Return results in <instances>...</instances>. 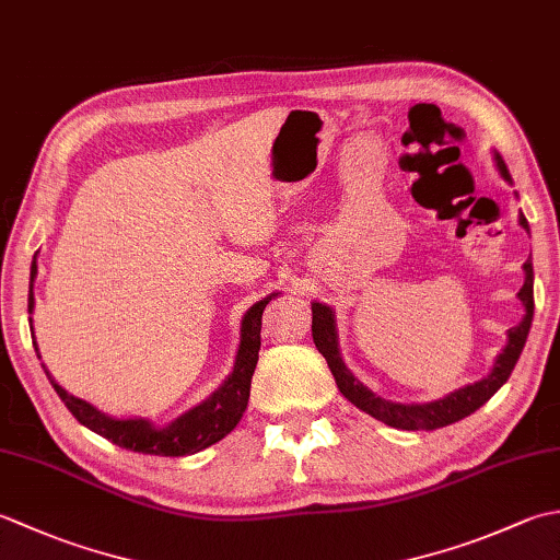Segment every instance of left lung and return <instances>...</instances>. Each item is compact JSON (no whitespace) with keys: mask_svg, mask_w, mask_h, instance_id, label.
Masks as SVG:
<instances>
[{"mask_svg":"<svg viewBox=\"0 0 560 560\" xmlns=\"http://www.w3.org/2000/svg\"><path fill=\"white\" fill-rule=\"evenodd\" d=\"M493 156H495L498 171H501V175L508 183H513L510 180L508 165L501 159V153H493ZM520 225L529 233V223L525 219V213H520ZM517 299L522 301V305H525V317H522V323L517 327L508 329V343L501 351V355L495 359L493 371L489 373V377H483L474 385L450 392V395L443 399L425 401V404L389 401V399L377 397L375 392H371L363 383H359V377H355L341 361L335 313H331V307L325 303H313V341H315L317 351L325 355V361L329 365L331 375H335V380H337V387L341 395L347 397L351 404H355L361 411L371 413L373 419L383 421L392 428H401V431H435V428L462 421L464 416H469L479 407H483V404L505 385L510 373H513L520 353H522V349H525V341H527L529 327H532V317H534L532 259L525 261V287L520 289Z\"/></svg>","mask_w":560,"mask_h":560,"instance_id":"8db88e82","label":"left lung"}]
</instances>
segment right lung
Masks as SVG:
<instances>
[{"instance_id":"right-lung-1","label":"right lung","mask_w":560,"mask_h":560,"mask_svg":"<svg viewBox=\"0 0 560 560\" xmlns=\"http://www.w3.org/2000/svg\"><path fill=\"white\" fill-rule=\"evenodd\" d=\"M35 273H38V265H35L33 259L28 313H33V303H35L33 301ZM271 295L261 299L245 313L241 323V347H237V353H235L233 373L225 377V383L213 392L209 399L197 404L195 409L185 411L183 416H177V419L165 428L153 425L149 419H113V416L98 411L93 404L69 395L67 389H62L55 383L50 371H45V375L50 380V385L55 387L59 399L65 401V407L71 411V416H74L81 425L91 428L93 433L108 438L110 443L132 452H144V455H161V457L195 455V452L219 443V440L229 435L237 425V421L243 419V413L247 409V399H249V383H253V373L259 359L261 313H265Z\"/></svg>"}]
</instances>
